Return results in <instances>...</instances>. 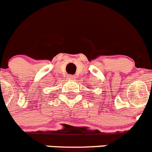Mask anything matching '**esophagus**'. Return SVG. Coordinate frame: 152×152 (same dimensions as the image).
Instances as JSON below:
<instances>
[{"label":"esophagus","instance_id":"34e87169","mask_svg":"<svg viewBox=\"0 0 152 152\" xmlns=\"http://www.w3.org/2000/svg\"><path fill=\"white\" fill-rule=\"evenodd\" d=\"M68 79H69V80H74V79H76V76H73V75H69L68 76Z\"/></svg>","mask_w":152,"mask_h":152}]
</instances>
